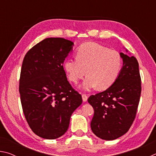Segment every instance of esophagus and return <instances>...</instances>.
<instances>
[{
  "mask_svg": "<svg viewBox=\"0 0 156 156\" xmlns=\"http://www.w3.org/2000/svg\"><path fill=\"white\" fill-rule=\"evenodd\" d=\"M82 98H83V102H86L87 100V98H88V96H87L86 94H82Z\"/></svg>",
  "mask_w": 156,
  "mask_h": 156,
  "instance_id": "34e87169",
  "label": "esophagus"
}]
</instances>
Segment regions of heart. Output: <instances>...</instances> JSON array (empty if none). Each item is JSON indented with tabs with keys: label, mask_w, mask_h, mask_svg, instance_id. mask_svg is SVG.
Returning a JSON list of instances; mask_svg holds the SVG:
<instances>
[{
	"label": "heart",
	"mask_w": 156,
	"mask_h": 156,
	"mask_svg": "<svg viewBox=\"0 0 156 156\" xmlns=\"http://www.w3.org/2000/svg\"><path fill=\"white\" fill-rule=\"evenodd\" d=\"M122 65L120 54L100 44L87 43L77 50L76 58H69L64 63L67 78L78 83L85 73L87 77L80 87L89 91L96 87L106 89L112 86L119 76Z\"/></svg>",
	"instance_id": "b5f03b06"
}]
</instances>
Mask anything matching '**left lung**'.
<instances>
[{"label": "left lung", "mask_w": 156, "mask_h": 156, "mask_svg": "<svg viewBox=\"0 0 156 156\" xmlns=\"http://www.w3.org/2000/svg\"><path fill=\"white\" fill-rule=\"evenodd\" d=\"M120 55L123 66L116 80L105 91L88 98L94 109L91 130L105 140L117 139L129 131L136 118L140 98L138 60L123 53Z\"/></svg>", "instance_id": "obj_1"}]
</instances>
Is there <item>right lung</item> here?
Here are the masks:
<instances>
[{
  "label": "right lung",
  "mask_w": 156,
  "mask_h": 156,
  "mask_svg": "<svg viewBox=\"0 0 156 156\" xmlns=\"http://www.w3.org/2000/svg\"><path fill=\"white\" fill-rule=\"evenodd\" d=\"M73 45L67 39L47 38L23 59L19 81L23 111L31 130L44 139L65 134L72 113L83 102L62 66Z\"/></svg>",
  "instance_id": "1"
}]
</instances>
